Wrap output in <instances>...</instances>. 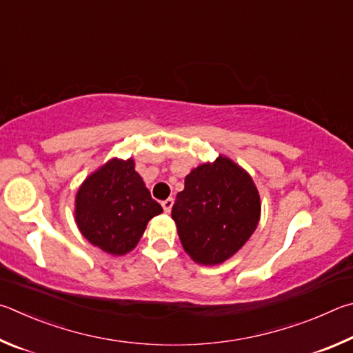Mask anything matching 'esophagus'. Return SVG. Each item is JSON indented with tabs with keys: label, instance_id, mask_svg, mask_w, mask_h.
<instances>
[{
	"label": "esophagus",
	"instance_id": "esophagus-1",
	"mask_svg": "<svg viewBox=\"0 0 353 353\" xmlns=\"http://www.w3.org/2000/svg\"><path fill=\"white\" fill-rule=\"evenodd\" d=\"M161 205H163L164 212L169 214L172 211V206H173V199H167V200H164L163 203H161Z\"/></svg>",
	"mask_w": 353,
	"mask_h": 353
}]
</instances>
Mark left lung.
I'll list each match as a JSON object with an SVG mask.
<instances>
[{
	"mask_svg": "<svg viewBox=\"0 0 353 353\" xmlns=\"http://www.w3.org/2000/svg\"><path fill=\"white\" fill-rule=\"evenodd\" d=\"M172 219L184 251L196 263L219 265L236 254L256 231L261 196L248 173L220 154L186 176Z\"/></svg>",
	"mask_w": 353,
	"mask_h": 353,
	"instance_id": "8db88e82",
	"label": "left lung"
}]
</instances>
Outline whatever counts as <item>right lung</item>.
<instances>
[{"label": "right lung", "instance_id": "obj_1", "mask_svg": "<svg viewBox=\"0 0 353 353\" xmlns=\"http://www.w3.org/2000/svg\"><path fill=\"white\" fill-rule=\"evenodd\" d=\"M163 212L133 159H110L86 178L76 195V223L97 248L122 256L138 245L148 220Z\"/></svg>", "mask_w": 353, "mask_h": 353}]
</instances>
